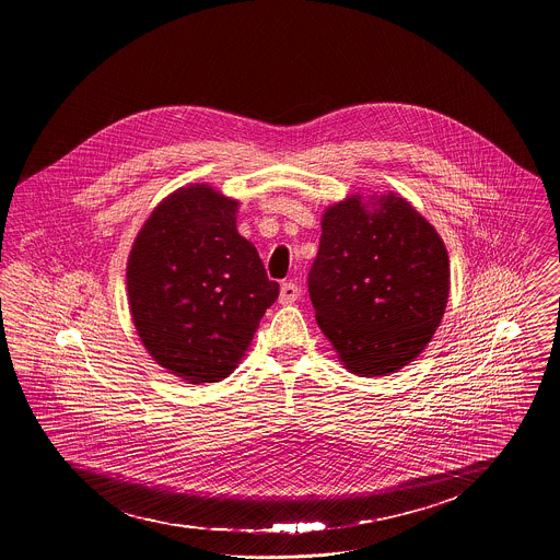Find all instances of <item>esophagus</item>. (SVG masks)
<instances>
[{
    "label": "esophagus",
    "instance_id": "esophagus-1",
    "mask_svg": "<svg viewBox=\"0 0 560 560\" xmlns=\"http://www.w3.org/2000/svg\"><path fill=\"white\" fill-rule=\"evenodd\" d=\"M298 295H300V289L295 282H284L280 287V304H293L298 300Z\"/></svg>",
    "mask_w": 560,
    "mask_h": 560
}]
</instances>
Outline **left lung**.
<instances>
[{"instance_id":"1","label":"left lung","mask_w":560,"mask_h":560,"mask_svg":"<svg viewBox=\"0 0 560 560\" xmlns=\"http://www.w3.org/2000/svg\"><path fill=\"white\" fill-rule=\"evenodd\" d=\"M308 291L345 369L384 377L418 358L444 317L448 252L397 194L349 196L323 213Z\"/></svg>"}]
</instances>
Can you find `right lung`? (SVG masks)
<instances>
[{
  "label": "right lung",
  "mask_w": 560,
  "mask_h": 560,
  "mask_svg": "<svg viewBox=\"0 0 560 560\" xmlns=\"http://www.w3.org/2000/svg\"><path fill=\"white\" fill-rule=\"evenodd\" d=\"M240 202L209 185L163 198L133 241L129 308L151 358L187 384L229 377L280 287L237 231Z\"/></svg>",
  "instance_id": "1"
}]
</instances>
